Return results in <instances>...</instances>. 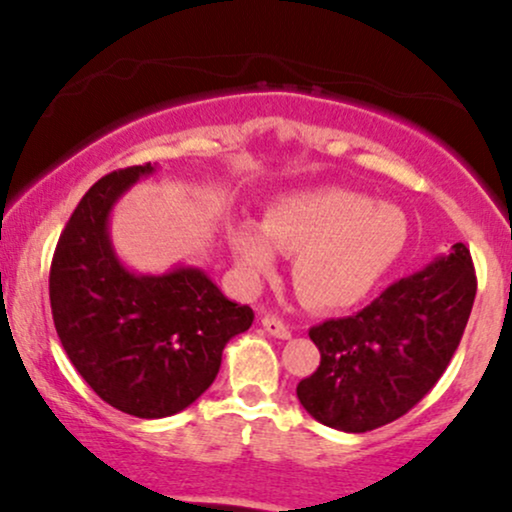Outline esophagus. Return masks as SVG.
<instances>
[{
  "mask_svg": "<svg viewBox=\"0 0 512 512\" xmlns=\"http://www.w3.org/2000/svg\"><path fill=\"white\" fill-rule=\"evenodd\" d=\"M262 327H264V332H269V334H272V337H276V339H291L289 325H286L284 320H279V317L264 315V317H262Z\"/></svg>",
  "mask_w": 512,
  "mask_h": 512,
  "instance_id": "obj_1",
  "label": "esophagus"
}]
</instances>
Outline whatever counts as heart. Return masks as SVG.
Instances as JSON below:
<instances>
[{
	"label": "heart",
	"instance_id": "b5f03b06",
	"mask_svg": "<svg viewBox=\"0 0 512 512\" xmlns=\"http://www.w3.org/2000/svg\"><path fill=\"white\" fill-rule=\"evenodd\" d=\"M409 240L407 214L344 187H320L276 199L264 221H240L231 248L240 279L262 284L279 255H296L293 284L317 310L361 303L395 267Z\"/></svg>",
	"mask_w": 512,
	"mask_h": 512
}]
</instances>
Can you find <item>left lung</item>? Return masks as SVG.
<instances>
[{"instance_id":"8db88e82","label":"left lung","mask_w":512,"mask_h":512,"mask_svg":"<svg viewBox=\"0 0 512 512\" xmlns=\"http://www.w3.org/2000/svg\"><path fill=\"white\" fill-rule=\"evenodd\" d=\"M477 296L472 255L455 243L356 315L310 327L320 366L298 383L320 424L366 433L419 404L448 368Z\"/></svg>"}]
</instances>
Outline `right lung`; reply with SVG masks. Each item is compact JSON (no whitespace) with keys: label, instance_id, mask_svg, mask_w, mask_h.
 <instances>
[{"label":"right lung","instance_id":"obj_1","mask_svg":"<svg viewBox=\"0 0 512 512\" xmlns=\"http://www.w3.org/2000/svg\"><path fill=\"white\" fill-rule=\"evenodd\" d=\"M156 166L105 175L81 197L50 267L57 337L81 378L110 407L163 419L209 390L223 346L250 330V305L223 296L197 267L137 274L110 240V211Z\"/></svg>","mask_w":512,"mask_h":512}]
</instances>
